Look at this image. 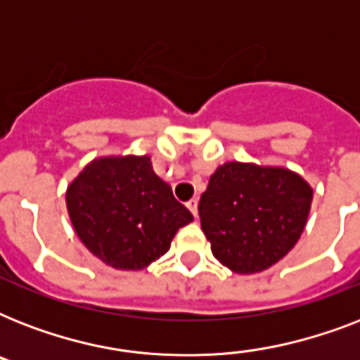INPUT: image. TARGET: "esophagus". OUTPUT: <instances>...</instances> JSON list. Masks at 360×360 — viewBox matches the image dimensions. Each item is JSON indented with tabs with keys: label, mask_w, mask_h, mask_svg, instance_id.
<instances>
[{
	"label": "esophagus",
	"mask_w": 360,
	"mask_h": 360,
	"mask_svg": "<svg viewBox=\"0 0 360 360\" xmlns=\"http://www.w3.org/2000/svg\"><path fill=\"white\" fill-rule=\"evenodd\" d=\"M186 207L191 209V213L198 219V200H196V198H192L191 202H186Z\"/></svg>",
	"instance_id": "esophagus-1"
}]
</instances>
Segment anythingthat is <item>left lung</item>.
<instances>
[{"mask_svg":"<svg viewBox=\"0 0 360 360\" xmlns=\"http://www.w3.org/2000/svg\"><path fill=\"white\" fill-rule=\"evenodd\" d=\"M312 186L278 166L226 162L200 198L213 256L237 274L262 273L295 246L307 226Z\"/></svg>","mask_w":360,"mask_h":360,"instance_id":"obj_1","label":"left lung"}]
</instances>
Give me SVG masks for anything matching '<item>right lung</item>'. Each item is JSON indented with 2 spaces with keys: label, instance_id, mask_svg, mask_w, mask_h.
Wrapping results in <instances>:
<instances>
[{
  "label": "right lung",
  "instance_id": "1",
  "mask_svg": "<svg viewBox=\"0 0 360 360\" xmlns=\"http://www.w3.org/2000/svg\"><path fill=\"white\" fill-rule=\"evenodd\" d=\"M67 211L87 250L120 271L146 269L192 222L147 155L95 158L67 188Z\"/></svg>",
  "mask_w": 360,
  "mask_h": 360
}]
</instances>
